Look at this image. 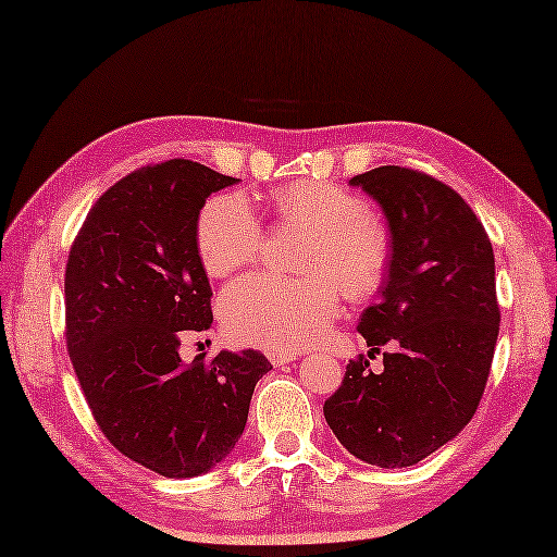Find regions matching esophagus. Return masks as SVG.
I'll return each mask as SVG.
<instances>
[{"label": "esophagus", "mask_w": 557, "mask_h": 557, "mask_svg": "<svg viewBox=\"0 0 557 557\" xmlns=\"http://www.w3.org/2000/svg\"><path fill=\"white\" fill-rule=\"evenodd\" d=\"M268 359L272 366H287L292 361L299 359V354H282V351H270Z\"/></svg>", "instance_id": "esophagus-1"}]
</instances>
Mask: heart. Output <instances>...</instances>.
Wrapping results in <instances>:
<instances>
[{"mask_svg":"<svg viewBox=\"0 0 557 557\" xmlns=\"http://www.w3.org/2000/svg\"><path fill=\"white\" fill-rule=\"evenodd\" d=\"M275 210L282 222L309 232L299 268L309 275L277 277L256 272L220 294V321L244 345L270 351H299L325 333L339 309V289L349 299H369L381 289L389 265V236L366 200L325 182L280 186ZM263 227L239 194L210 198L198 218L196 246L212 277L253 263Z\"/></svg>","mask_w":557,"mask_h":557,"instance_id":"1","label":"heart"}]
</instances>
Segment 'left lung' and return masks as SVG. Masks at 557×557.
Returning <instances> with one entry per match:
<instances>
[{"label": "left lung", "mask_w": 557, "mask_h": 557, "mask_svg": "<svg viewBox=\"0 0 557 557\" xmlns=\"http://www.w3.org/2000/svg\"><path fill=\"white\" fill-rule=\"evenodd\" d=\"M387 220L389 265L357 330L383 371L349 361L325 421L349 453L381 469L419 465L474 417L488 381L500 309L486 230L465 198L409 168L349 180Z\"/></svg>", "instance_id": "obj_1"}]
</instances>
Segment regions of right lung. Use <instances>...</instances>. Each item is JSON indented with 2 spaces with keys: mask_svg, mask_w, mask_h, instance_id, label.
Returning <instances> with one entry per match:
<instances>
[{
  "mask_svg": "<svg viewBox=\"0 0 557 557\" xmlns=\"http://www.w3.org/2000/svg\"><path fill=\"white\" fill-rule=\"evenodd\" d=\"M236 182L191 160L136 170L98 198L69 253L66 347L83 395L122 455L168 479L206 474L232 453L272 369L256 349L180 357L186 330L212 323L200 210Z\"/></svg>",
  "mask_w": 557,
  "mask_h": 557,
  "instance_id": "add662e5",
  "label": "right lung"
}]
</instances>
